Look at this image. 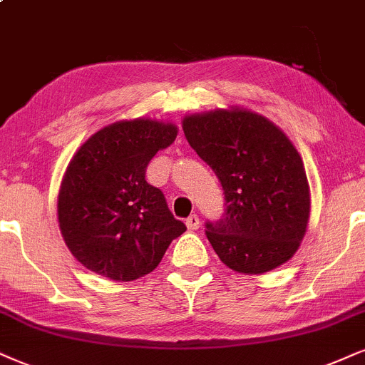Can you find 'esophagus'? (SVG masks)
I'll return each instance as SVG.
<instances>
[{"label": "esophagus", "mask_w": 365, "mask_h": 365, "mask_svg": "<svg viewBox=\"0 0 365 365\" xmlns=\"http://www.w3.org/2000/svg\"><path fill=\"white\" fill-rule=\"evenodd\" d=\"M186 227L190 232L197 230V228H200V217H197V215H191V217H187Z\"/></svg>", "instance_id": "34e87169"}]
</instances>
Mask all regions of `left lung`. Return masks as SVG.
Returning a JSON list of instances; mask_svg holds the SVG:
<instances>
[{
    "mask_svg": "<svg viewBox=\"0 0 365 365\" xmlns=\"http://www.w3.org/2000/svg\"><path fill=\"white\" fill-rule=\"evenodd\" d=\"M182 128L222 184L223 217L205 225L222 262L242 274H264L289 260L309 218L307 173L289 138L245 110L191 115Z\"/></svg>",
    "mask_w": 365,
    "mask_h": 365,
    "instance_id": "obj_1",
    "label": "left lung"
}]
</instances>
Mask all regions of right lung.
<instances>
[{
    "label": "right lung",
    "mask_w": 365,
    "mask_h": 365,
    "mask_svg": "<svg viewBox=\"0 0 365 365\" xmlns=\"http://www.w3.org/2000/svg\"><path fill=\"white\" fill-rule=\"evenodd\" d=\"M174 125L118 121L96 132L67 165L57 213L62 237L89 271L113 281L152 272L186 225L147 182L148 162L174 142Z\"/></svg>",
    "instance_id": "right-lung-1"
}]
</instances>
